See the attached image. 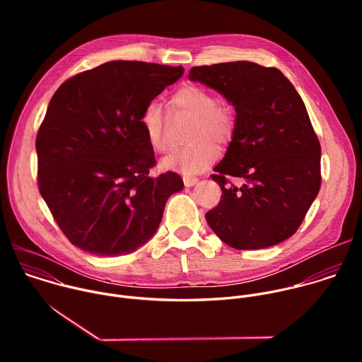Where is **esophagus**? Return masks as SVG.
I'll return each instance as SVG.
<instances>
[{"instance_id":"esophagus-1","label":"esophagus","mask_w":362,"mask_h":362,"mask_svg":"<svg viewBox=\"0 0 362 362\" xmlns=\"http://www.w3.org/2000/svg\"><path fill=\"white\" fill-rule=\"evenodd\" d=\"M183 182H185V186L192 187V186H194L199 182V179L194 177V176H183Z\"/></svg>"}]
</instances>
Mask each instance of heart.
Returning a JSON list of instances; mask_svg holds the SVG:
<instances>
[{"instance_id": "b5f03b06", "label": "heart", "mask_w": 362, "mask_h": 362, "mask_svg": "<svg viewBox=\"0 0 362 362\" xmlns=\"http://www.w3.org/2000/svg\"><path fill=\"white\" fill-rule=\"evenodd\" d=\"M170 107L194 116V120L187 132V137L192 140L173 150L162 162L163 168L185 175L199 173L209 168L218 156V148L213 141L228 144L235 134L236 117L233 110L228 105L218 103L216 95L209 90L194 84L180 87L170 98ZM140 124L153 151L166 150V120L159 103H148L140 117Z\"/></svg>"}]
</instances>
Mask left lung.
<instances>
[{"label":"left lung","mask_w":362,"mask_h":362,"mask_svg":"<svg viewBox=\"0 0 362 362\" xmlns=\"http://www.w3.org/2000/svg\"><path fill=\"white\" fill-rule=\"evenodd\" d=\"M235 106L236 129L211 177L222 199L206 214L211 229L240 250L274 246L300 226L321 187V144L303 101L275 67L252 62L189 71ZM229 177L247 183L236 188Z\"/></svg>","instance_id":"1"}]
</instances>
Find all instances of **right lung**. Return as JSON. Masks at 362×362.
Returning <instances> with one entry per match:
<instances>
[{
	"mask_svg": "<svg viewBox=\"0 0 362 362\" xmlns=\"http://www.w3.org/2000/svg\"><path fill=\"white\" fill-rule=\"evenodd\" d=\"M183 67L110 62L66 80L38 129L37 182L48 209L77 247L119 256L159 228L175 172L151 176L154 153L140 117Z\"/></svg>",
	"mask_w": 362,
	"mask_h": 362,
	"instance_id": "right-lung-1",
	"label": "right lung"
}]
</instances>
